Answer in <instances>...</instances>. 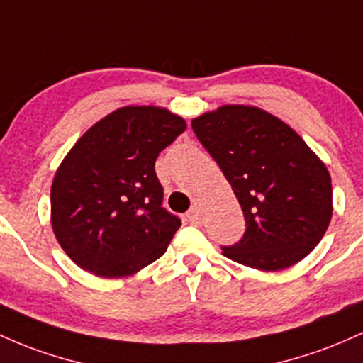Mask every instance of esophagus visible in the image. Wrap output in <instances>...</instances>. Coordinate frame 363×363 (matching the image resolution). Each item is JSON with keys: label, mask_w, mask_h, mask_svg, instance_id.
<instances>
[{"label": "esophagus", "mask_w": 363, "mask_h": 363, "mask_svg": "<svg viewBox=\"0 0 363 363\" xmlns=\"http://www.w3.org/2000/svg\"><path fill=\"white\" fill-rule=\"evenodd\" d=\"M188 218L191 224L194 225H200L201 224V213H200V208H196V206H193V208L188 212Z\"/></svg>", "instance_id": "esophagus-1"}]
</instances>
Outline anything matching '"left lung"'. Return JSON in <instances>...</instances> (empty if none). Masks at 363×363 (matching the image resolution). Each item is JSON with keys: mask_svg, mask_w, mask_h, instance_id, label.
I'll return each mask as SVG.
<instances>
[{"mask_svg": "<svg viewBox=\"0 0 363 363\" xmlns=\"http://www.w3.org/2000/svg\"><path fill=\"white\" fill-rule=\"evenodd\" d=\"M191 125L233 186L246 218L242 240L222 253L265 272L303 260L333 217L325 163L296 130L258 106H218Z\"/></svg>", "mask_w": 363, "mask_h": 363, "instance_id": "left-lung-1", "label": "left lung"}]
</instances>
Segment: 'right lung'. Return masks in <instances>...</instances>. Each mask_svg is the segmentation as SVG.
<instances>
[{"label":"right lung","instance_id":"right-lung-1","mask_svg":"<svg viewBox=\"0 0 363 363\" xmlns=\"http://www.w3.org/2000/svg\"><path fill=\"white\" fill-rule=\"evenodd\" d=\"M186 130L162 106H122L72 146L51 184V227L75 265L133 276L167 252L181 220L162 208L155 160Z\"/></svg>","mask_w":363,"mask_h":363}]
</instances>
